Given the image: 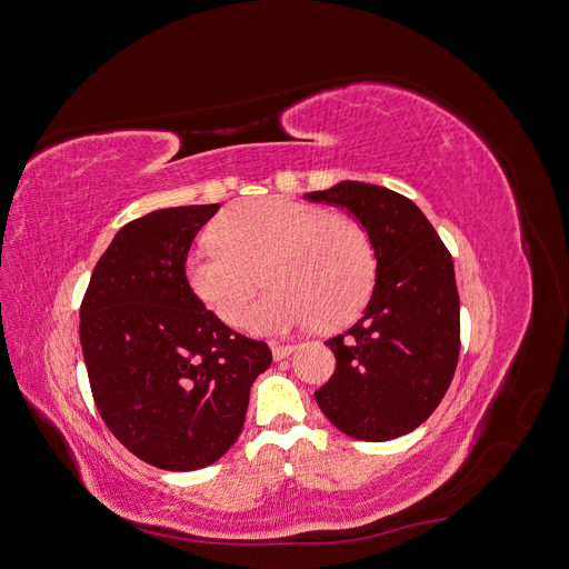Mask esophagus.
<instances>
[{"instance_id": "obj_1", "label": "esophagus", "mask_w": 569, "mask_h": 569, "mask_svg": "<svg viewBox=\"0 0 569 569\" xmlns=\"http://www.w3.org/2000/svg\"><path fill=\"white\" fill-rule=\"evenodd\" d=\"M297 347L295 343H278V341H272L270 343V351H272V358L274 360H282V358H287L291 351H295Z\"/></svg>"}]
</instances>
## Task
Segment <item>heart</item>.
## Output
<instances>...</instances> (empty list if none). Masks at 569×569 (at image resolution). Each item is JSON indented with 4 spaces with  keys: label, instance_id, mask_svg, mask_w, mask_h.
I'll list each match as a JSON object with an SVG mask.
<instances>
[{
    "label": "heart",
    "instance_id": "b5f03b06",
    "mask_svg": "<svg viewBox=\"0 0 569 569\" xmlns=\"http://www.w3.org/2000/svg\"><path fill=\"white\" fill-rule=\"evenodd\" d=\"M261 272L270 289L249 311V330L339 327L368 303L377 256L353 216L289 197H261L222 211L211 242L184 258L192 295L226 325L242 322Z\"/></svg>",
    "mask_w": 569,
    "mask_h": 569
}]
</instances>
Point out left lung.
<instances>
[{"mask_svg": "<svg viewBox=\"0 0 569 569\" xmlns=\"http://www.w3.org/2000/svg\"><path fill=\"white\" fill-rule=\"evenodd\" d=\"M306 199L347 209L368 230L377 256L363 318L325 341L337 368L316 401L353 439L403 437L432 416L458 366L453 258L418 206L387 187L343 180Z\"/></svg>", "mask_w": 569, "mask_h": 569, "instance_id": "8db88e82", "label": "left lung"}]
</instances>
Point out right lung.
<instances>
[{
	"instance_id": "add662e5",
	"label": "right lung",
	"mask_w": 569,
	"mask_h": 569,
	"mask_svg": "<svg viewBox=\"0 0 569 569\" xmlns=\"http://www.w3.org/2000/svg\"><path fill=\"white\" fill-rule=\"evenodd\" d=\"M220 203L151 211L118 230L80 306V343L101 420L161 470L216 462L244 427L268 370L266 341L237 335L192 295L184 258Z\"/></svg>"
}]
</instances>
